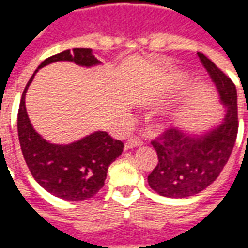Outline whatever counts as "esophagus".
<instances>
[{"label":"esophagus","mask_w":248,"mask_h":248,"mask_svg":"<svg viewBox=\"0 0 248 248\" xmlns=\"http://www.w3.org/2000/svg\"><path fill=\"white\" fill-rule=\"evenodd\" d=\"M143 143L142 140H140V137H137V135H131L129 137V140L124 142V149L126 150H129V149H133V147H138Z\"/></svg>","instance_id":"obj_1"}]
</instances>
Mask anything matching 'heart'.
Returning <instances> with one entry per match:
<instances>
[{"label": "heart", "instance_id": "b5f03b06", "mask_svg": "<svg viewBox=\"0 0 248 248\" xmlns=\"http://www.w3.org/2000/svg\"><path fill=\"white\" fill-rule=\"evenodd\" d=\"M178 117H179V114L178 113H170L166 115V121L169 122V124H171V122H174Z\"/></svg>", "mask_w": 248, "mask_h": 248}]
</instances>
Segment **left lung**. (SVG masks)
I'll list each match as a JSON object with an SVG mask.
<instances>
[{
    "label": "left lung",
    "mask_w": 248,
    "mask_h": 248,
    "mask_svg": "<svg viewBox=\"0 0 248 248\" xmlns=\"http://www.w3.org/2000/svg\"><path fill=\"white\" fill-rule=\"evenodd\" d=\"M198 57L226 108L223 121L202 135L167 129L151 140L158 163L147 182L162 197L187 198L203 191L222 172L236 140L238 95L234 82L204 54L198 53Z\"/></svg>",
    "instance_id": "obj_1"
}]
</instances>
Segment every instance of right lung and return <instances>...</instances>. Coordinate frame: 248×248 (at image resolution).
<instances>
[{"mask_svg": "<svg viewBox=\"0 0 248 248\" xmlns=\"http://www.w3.org/2000/svg\"><path fill=\"white\" fill-rule=\"evenodd\" d=\"M58 61H70L92 67L101 61L92 49H73L46 58L38 69ZM28 82L19 102L17 129L21 150L31 175L46 191L66 201H83L94 197L105 185L108 166L124 151V143L106 131H94L69 145H54L44 140L30 124L25 95L35 73Z\"/></svg>", "mask_w": 248, "mask_h": 248, "instance_id": "obj_1", "label": "right lung"}]
</instances>
